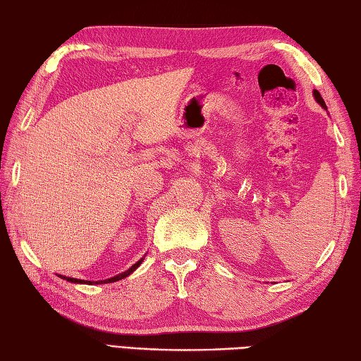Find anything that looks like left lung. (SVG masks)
<instances>
[{
	"mask_svg": "<svg viewBox=\"0 0 361 361\" xmlns=\"http://www.w3.org/2000/svg\"><path fill=\"white\" fill-rule=\"evenodd\" d=\"M313 95H314V100H316L317 103H319V104L322 106V108H324V109H327V106H326V102H324V100H322V97H321V94H319V92H317V90H313Z\"/></svg>",
	"mask_w": 361,
	"mask_h": 361,
	"instance_id": "left-lung-1",
	"label": "left lung"
}]
</instances>
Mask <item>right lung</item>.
Instances as JSON below:
<instances>
[{"label": "right lung", "instance_id": "obj_1", "mask_svg": "<svg viewBox=\"0 0 361 361\" xmlns=\"http://www.w3.org/2000/svg\"><path fill=\"white\" fill-rule=\"evenodd\" d=\"M142 261H144V258H140L136 264H133L128 271H125V272H122V274H118V275H116V277H111V279H106V280H100V281H87V280H80V279H72V277H62V275H59L61 279H63V280H67V281H72V283H87V285H92V283H95V285H102V283H112V281H118V280H122V279H125V277H128L130 274H133L134 271L137 269V267L142 264Z\"/></svg>", "mask_w": 361, "mask_h": 361}]
</instances>
